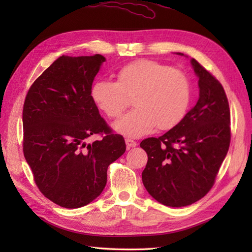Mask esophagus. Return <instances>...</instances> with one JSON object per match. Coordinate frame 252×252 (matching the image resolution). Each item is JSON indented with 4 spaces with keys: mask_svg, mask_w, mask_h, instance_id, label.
Returning a JSON list of instances; mask_svg holds the SVG:
<instances>
[{
    "mask_svg": "<svg viewBox=\"0 0 252 252\" xmlns=\"http://www.w3.org/2000/svg\"><path fill=\"white\" fill-rule=\"evenodd\" d=\"M126 147L127 148L135 147L137 145V143L134 140H132V138H130V137H126Z\"/></svg>",
    "mask_w": 252,
    "mask_h": 252,
    "instance_id": "1",
    "label": "esophagus"
}]
</instances>
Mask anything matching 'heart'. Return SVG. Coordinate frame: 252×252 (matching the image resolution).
Wrapping results in <instances>:
<instances>
[{
  "instance_id": "heart-1",
  "label": "heart",
  "mask_w": 252,
  "mask_h": 252,
  "mask_svg": "<svg viewBox=\"0 0 252 252\" xmlns=\"http://www.w3.org/2000/svg\"><path fill=\"white\" fill-rule=\"evenodd\" d=\"M91 96L109 118H118L133 97L136 108L115 123V129L127 135H143L157 125L170 130L183 120L190 101V85L179 69L151 60L132 62L119 69L117 82L95 81Z\"/></svg>"
}]
</instances>
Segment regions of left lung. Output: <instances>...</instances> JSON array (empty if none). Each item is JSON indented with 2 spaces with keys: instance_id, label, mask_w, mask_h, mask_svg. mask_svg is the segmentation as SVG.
<instances>
[{
  "instance_id": "8db88e82",
  "label": "left lung",
  "mask_w": 252,
  "mask_h": 252,
  "mask_svg": "<svg viewBox=\"0 0 252 252\" xmlns=\"http://www.w3.org/2000/svg\"><path fill=\"white\" fill-rule=\"evenodd\" d=\"M199 99L178 126L159 137L143 140L147 154L143 184L168 207L191 205L208 194L231 143V111L220 81L195 58Z\"/></svg>"
}]
</instances>
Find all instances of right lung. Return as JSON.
Listing matches in <instances>:
<instances>
[{
	"label": "right lung",
	"mask_w": 252,
	"mask_h": 252,
	"mask_svg": "<svg viewBox=\"0 0 252 252\" xmlns=\"http://www.w3.org/2000/svg\"><path fill=\"white\" fill-rule=\"evenodd\" d=\"M105 57L61 56L32 83L23 108L24 156L39 190L56 205H88L105 189L109 164L126 152L91 96ZM102 138L92 144L86 140Z\"/></svg>",
	"instance_id": "obj_1"
}]
</instances>
